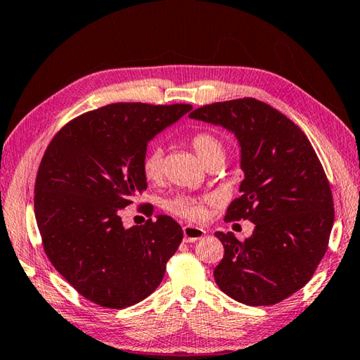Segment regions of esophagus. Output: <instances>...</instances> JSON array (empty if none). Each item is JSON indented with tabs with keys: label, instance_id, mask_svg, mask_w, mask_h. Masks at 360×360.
Wrapping results in <instances>:
<instances>
[{
	"label": "esophagus",
	"instance_id": "34e87169",
	"mask_svg": "<svg viewBox=\"0 0 360 360\" xmlns=\"http://www.w3.org/2000/svg\"><path fill=\"white\" fill-rule=\"evenodd\" d=\"M183 236H185V242H195L200 240L206 236V231L203 228H195V226H185L183 228Z\"/></svg>",
	"mask_w": 360,
	"mask_h": 360
}]
</instances>
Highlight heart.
Here are the masks:
<instances>
[{"mask_svg":"<svg viewBox=\"0 0 360 360\" xmlns=\"http://www.w3.org/2000/svg\"><path fill=\"white\" fill-rule=\"evenodd\" d=\"M191 146L202 162L210 166L225 157V146L217 135L210 131H197L189 139ZM143 175L150 183H158L163 179V149L162 146H153L143 157L141 162ZM212 203L211 197H193L179 195L167 203V211L188 221H203L206 219V207Z\"/></svg>","mask_w":360,"mask_h":360,"instance_id":"obj_1","label":"heart"}]
</instances>
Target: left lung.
Here are the masks:
<instances>
[{
    "instance_id": "obj_1",
    "label": "left lung",
    "mask_w": 360,
    "mask_h": 360,
    "mask_svg": "<svg viewBox=\"0 0 360 360\" xmlns=\"http://www.w3.org/2000/svg\"><path fill=\"white\" fill-rule=\"evenodd\" d=\"M189 117L236 134L245 179L225 220L255 225L245 242L215 233L225 248L215 283L245 305H276L309 282L328 250L334 207L321 160L297 124L260 100L212 103Z\"/></svg>"
}]
</instances>
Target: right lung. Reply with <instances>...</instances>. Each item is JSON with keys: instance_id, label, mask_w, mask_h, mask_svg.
Returning <instances> with one entry per match:
<instances>
[{"instance_id": "add662e5", "label": "right lung", "mask_w": 360, "mask_h": 360, "mask_svg": "<svg viewBox=\"0 0 360 360\" xmlns=\"http://www.w3.org/2000/svg\"><path fill=\"white\" fill-rule=\"evenodd\" d=\"M191 105L114 103L70 120L47 146L35 180V219L47 259L103 308L122 309L154 292L183 229L169 215L126 229L123 207L146 189L149 140ZM153 215V206L145 205Z\"/></svg>"}]
</instances>
